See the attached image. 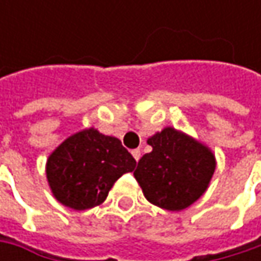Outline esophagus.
<instances>
[{"instance_id":"esophagus-1","label":"esophagus","mask_w":261,"mask_h":261,"mask_svg":"<svg viewBox=\"0 0 261 261\" xmlns=\"http://www.w3.org/2000/svg\"><path fill=\"white\" fill-rule=\"evenodd\" d=\"M132 155H134L135 161L138 163V161H139V158H141V151H139V149H134V151H132Z\"/></svg>"}]
</instances>
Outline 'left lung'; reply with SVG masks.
<instances>
[{
    "mask_svg": "<svg viewBox=\"0 0 261 261\" xmlns=\"http://www.w3.org/2000/svg\"><path fill=\"white\" fill-rule=\"evenodd\" d=\"M146 142L152 151L139 160L134 171L146 200L173 212L193 205L207 190L215 173L212 149L171 126Z\"/></svg>",
    "mask_w": 261,
    "mask_h": 261,
    "instance_id": "left-lung-1",
    "label": "left lung"
}]
</instances>
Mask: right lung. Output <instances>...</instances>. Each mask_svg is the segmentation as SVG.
<instances>
[{
    "label": "right lung",
    "instance_id": "add662e5",
    "mask_svg": "<svg viewBox=\"0 0 261 261\" xmlns=\"http://www.w3.org/2000/svg\"><path fill=\"white\" fill-rule=\"evenodd\" d=\"M136 166L115 136L83 129L58 145L46 161V178L59 203L74 211L101 205L119 177Z\"/></svg>",
    "mask_w": 261,
    "mask_h": 261
}]
</instances>
